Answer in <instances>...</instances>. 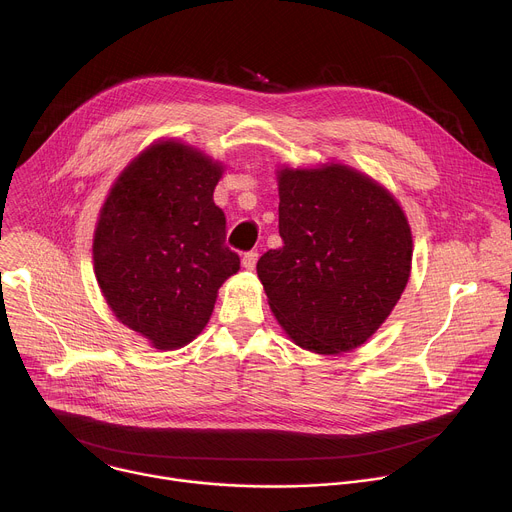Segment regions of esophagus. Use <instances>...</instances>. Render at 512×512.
Returning <instances> with one entry per match:
<instances>
[{
  "mask_svg": "<svg viewBox=\"0 0 512 512\" xmlns=\"http://www.w3.org/2000/svg\"><path fill=\"white\" fill-rule=\"evenodd\" d=\"M256 260H258V252H246L244 258H242V264H244L246 270H254Z\"/></svg>",
  "mask_w": 512,
  "mask_h": 512,
  "instance_id": "34e87169",
  "label": "esophagus"
}]
</instances>
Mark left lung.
<instances>
[{"instance_id":"obj_1","label":"left lung","mask_w":512,"mask_h":512,"mask_svg":"<svg viewBox=\"0 0 512 512\" xmlns=\"http://www.w3.org/2000/svg\"><path fill=\"white\" fill-rule=\"evenodd\" d=\"M282 244L256 264L280 327L303 350L360 348L399 303L413 236L394 195L342 164L276 170Z\"/></svg>"}]
</instances>
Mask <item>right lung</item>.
<instances>
[{
    "instance_id": "obj_1",
    "label": "right lung",
    "mask_w": 512,
    "mask_h": 512,
    "mask_svg": "<svg viewBox=\"0 0 512 512\" xmlns=\"http://www.w3.org/2000/svg\"><path fill=\"white\" fill-rule=\"evenodd\" d=\"M223 164L179 140L142 150L111 185L93 236V268L120 323L156 350L205 329L223 282L240 270L213 203Z\"/></svg>"
}]
</instances>
